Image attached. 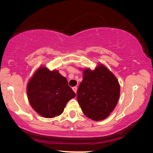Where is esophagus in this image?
Instances as JSON below:
<instances>
[{
	"label": "esophagus",
	"mask_w": 153,
	"mask_h": 153,
	"mask_svg": "<svg viewBox=\"0 0 153 153\" xmlns=\"http://www.w3.org/2000/svg\"><path fill=\"white\" fill-rule=\"evenodd\" d=\"M72 89H73V90H74V92H75V93H77V87H73L72 88Z\"/></svg>",
	"instance_id": "obj_1"
}]
</instances>
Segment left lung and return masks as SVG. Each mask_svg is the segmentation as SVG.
I'll return each mask as SVG.
<instances>
[{"label":"left lung","instance_id":"1","mask_svg":"<svg viewBox=\"0 0 153 153\" xmlns=\"http://www.w3.org/2000/svg\"><path fill=\"white\" fill-rule=\"evenodd\" d=\"M120 95L117 77L102 64L95 70L85 69L77 91L83 113L95 120L106 119L115 108Z\"/></svg>","mask_w":153,"mask_h":153}]
</instances>
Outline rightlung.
Listing matches in <instances>:
<instances>
[{
    "label": "right lung",
    "instance_id": "1",
    "mask_svg": "<svg viewBox=\"0 0 153 153\" xmlns=\"http://www.w3.org/2000/svg\"><path fill=\"white\" fill-rule=\"evenodd\" d=\"M27 94L32 107L46 118L61 114L68 101L76 96L66 77L44 67L39 68L29 81Z\"/></svg>",
    "mask_w": 153,
    "mask_h": 153
}]
</instances>
